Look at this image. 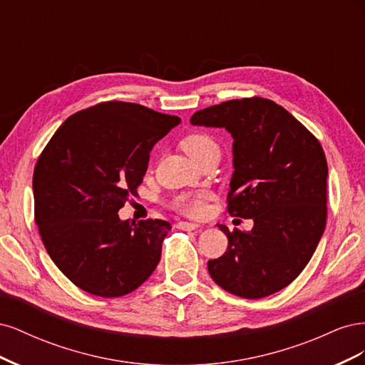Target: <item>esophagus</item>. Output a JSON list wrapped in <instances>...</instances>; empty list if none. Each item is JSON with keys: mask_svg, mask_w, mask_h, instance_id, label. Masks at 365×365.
Instances as JSON below:
<instances>
[{"mask_svg": "<svg viewBox=\"0 0 365 365\" xmlns=\"http://www.w3.org/2000/svg\"><path fill=\"white\" fill-rule=\"evenodd\" d=\"M201 225L197 224H192V222H185V220H181V222L176 224V228L180 230H184V231H193V230H197Z\"/></svg>", "mask_w": 365, "mask_h": 365, "instance_id": "34e87169", "label": "esophagus"}]
</instances>
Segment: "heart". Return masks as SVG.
Instances as JSON below:
<instances>
[{
  "instance_id": "b5f03b06",
  "label": "heart",
  "mask_w": 365,
  "mask_h": 365,
  "mask_svg": "<svg viewBox=\"0 0 365 365\" xmlns=\"http://www.w3.org/2000/svg\"><path fill=\"white\" fill-rule=\"evenodd\" d=\"M182 149L200 163L208 153L219 152L217 141L208 134H192L181 141ZM173 207L180 213L200 217L207 213V195L202 192H185L175 197Z\"/></svg>"
}]
</instances>
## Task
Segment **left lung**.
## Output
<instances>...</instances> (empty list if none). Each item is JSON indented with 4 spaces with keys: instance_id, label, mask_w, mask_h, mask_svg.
Returning a JSON list of instances; mask_svg holds the SVG:
<instances>
[{
    "instance_id": "8db88e82",
    "label": "left lung",
    "mask_w": 365,
    "mask_h": 365,
    "mask_svg": "<svg viewBox=\"0 0 365 365\" xmlns=\"http://www.w3.org/2000/svg\"><path fill=\"white\" fill-rule=\"evenodd\" d=\"M195 126L225 128L233 137L228 213L252 219L251 231L219 225L224 256L208 260L212 279L244 298L279 292L304 269L327 217V161L319 141L286 109L250 97L201 109Z\"/></svg>"
}]
</instances>
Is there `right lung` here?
Listing matches in <instances>:
<instances>
[{
  "label": "right lung",
  "mask_w": 365,
  "mask_h": 365,
  "mask_svg": "<svg viewBox=\"0 0 365 365\" xmlns=\"http://www.w3.org/2000/svg\"><path fill=\"white\" fill-rule=\"evenodd\" d=\"M180 121L103 102L68 117L42 150L33 173L35 220L48 256L77 288L121 297L155 271L170 224L117 213L137 195L153 145Z\"/></svg>",
  "instance_id": "right-lung-1"
}]
</instances>
